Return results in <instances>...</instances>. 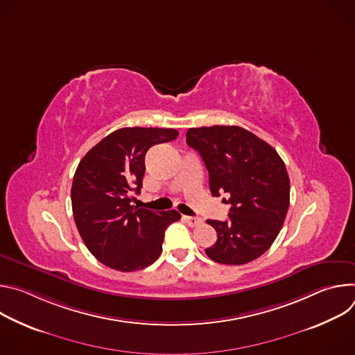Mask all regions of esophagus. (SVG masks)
Returning <instances> with one entry per match:
<instances>
[{"label":"esophagus","mask_w":355,"mask_h":355,"mask_svg":"<svg viewBox=\"0 0 355 355\" xmlns=\"http://www.w3.org/2000/svg\"><path fill=\"white\" fill-rule=\"evenodd\" d=\"M184 219V222L189 226V227H196V226H199L200 223H202V219H199V218H192V216H184L182 218Z\"/></svg>","instance_id":"1"}]
</instances>
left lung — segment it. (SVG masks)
Masks as SVG:
<instances>
[{
  "label": "left lung",
  "mask_w": 355,
  "mask_h": 355,
  "mask_svg": "<svg viewBox=\"0 0 355 355\" xmlns=\"http://www.w3.org/2000/svg\"><path fill=\"white\" fill-rule=\"evenodd\" d=\"M187 143L209 173L214 196L226 192L229 219L207 220L218 240L205 250L219 264L259 259L277 239L289 208V177L277 150L240 126L191 128Z\"/></svg>",
  "instance_id": "left-lung-1"
}]
</instances>
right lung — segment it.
<instances>
[{"mask_svg":"<svg viewBox=\"0 0 355 355\" xmlns=\"http://www.w3.org/2000/svg\"><path fill=\"white\" fill-rule=\"evenodd\" d=\"M178 136L175 129L122 128L81 159L71 185L73 216L91 254L110 268L130 272L162 254L166 229L181 219L177 211L153 212L132 205L144 175L147 150Z\"/></svg>","mask_w":355,"mask_h":355,"instance_id":"obj_1","label":"right lung"}]
</instances>
